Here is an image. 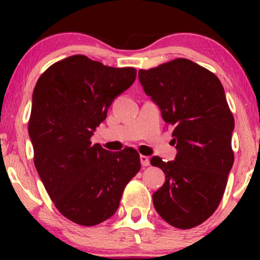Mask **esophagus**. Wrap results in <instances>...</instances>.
Masks as SVG:
<instances>
[{"label": "esophagus", "instance_id": "obj_1", "mask_svg": "<svg viewBox=\"0 0 260 260\" xmlns=\"http://www.w3.org/2000/svg\"><path fill=\"white\" fill-rule=\"evenodd\" d=\"M141 163H142V166L143 167H148L149 165H150V158L148 157V156H145V155H141Z\"/></svg>", "mask_w": 260, "mask_h": 260}]
</instances>
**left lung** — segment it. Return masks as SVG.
Wrapping results in <instances>:
<instances>
[{"instance_id": "obj_1", "label": "left lung", "mask_w": 260, "mask_h": 260, "mask_svg": "<svg viewBox=\"0 0 260 260\" xmlns=\"http://www.w3.org/2000/svg\"><path fill=\"white\" fill-rule=\"evenodd\" d=\"M138 78L173 127L177 150L175 161L150 159L166 174L152 194L154 207L169 225L193 229L218 208L234 162V118L225 91L214 73L183 58L140 70Z\"/></svg>"}]
</instances>
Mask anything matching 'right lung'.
<instances>
[{"label": "right lung", "instance_id": "obj_1", "mask_svg": "<svg viewBox=\"0 0 260 260\" xmlns=\"http://www.w3.org/2000/svg\"><path fill=\"white\" fill-rule=\"evenodd\" d=\"M136 73L134 67L116 69L77 54L49 66L34 87L28 133L35 168L56 209L78 225L111 218L141 169L135 149L111 152L91 142Z\"/></svg>", "mask_w": 260, "mask_h": 260}]
</instances>
